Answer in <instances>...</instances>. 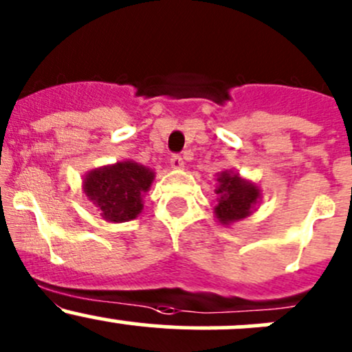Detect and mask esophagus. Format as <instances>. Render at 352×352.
Segmentation results:
<instances>
[{"label": "esophagus", "instance_id": "34e87169", "mask_svg": "<svg viewBox=\"0 0 352 352\" xmlns=\"http://www.w3.org/2000/svg\"><path fill=\"white\" fill-rule=\"evenodd\" d=\"M170 165H172L173 170H182L184 168V158L180 155H173L170 158Z\"/></svg>", "mask_w": 352, "mask_h": 352}]
</instances>
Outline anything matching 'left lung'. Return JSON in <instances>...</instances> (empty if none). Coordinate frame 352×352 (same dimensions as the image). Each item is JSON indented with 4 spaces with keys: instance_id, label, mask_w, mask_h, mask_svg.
I'll list each match as a JSON object with an SVG mask.
<instances>
[{
    "instance_id": "8db88e82",
    "label": "left lung",
    "mask_w": 352,
    "mask_h": 352,
    "mask_svg": "<svg viewBox=\"0 0 352 352\" xmlns=\"http://www.w3.org/2000/svg\"><path fill=\"white\" fill-rule=\"evenodd\" d=\"M217 204L214 212L221 224L229 226L248 217L261 199L260 188L250 180L241 179L238 173L224 170L217 175Z\"/></svg>"
}]
</instances>
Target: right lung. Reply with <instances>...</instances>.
<instances>
[{"label": "right lung", "mask_w": 352, "mask_h": 352, "mask_svg": "<svg viewBox=\"0 0 352 352\" xmlns=\"http://www.w3.org/2000/svg\"><path fill=\"white\" fill-rule=\"evenodd\" d=\"M153 179V170L133 160H124L87 172L82 187L102 219L124 223L142 212L143 197L150 190Z\"/></svg>", "instance_id": "right-lung-1"}]
</instances>
